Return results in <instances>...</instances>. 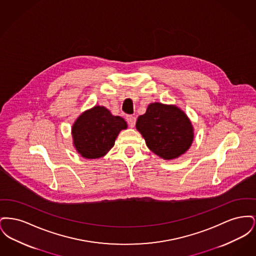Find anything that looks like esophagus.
<instances>
[{
	"label": "esophagus",
	"mask_w": 256,
	"mask_h": 256,
	"mask_svg": "<svg viewBox=\"0 0 256 256\" xmlns=\"http://www.w3.org/2000/svg\"><path fill=\"white\" fill-rule=\"evenodd\" d=\"M126 122L128 124V126L130 128H134V126H135V122H136V118L132 116V115H128L126 117Z\"/></svg>",
	"instance_id": "1"
}]
</instances>
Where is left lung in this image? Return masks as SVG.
Listing matches in <instances>:
<instances>
[{
    "instance_id": "8db88e82",
    "label": "left lung",
    "mask_w": 256,
    "mask_h": 256,
    "mask_svg": "<svg viewBox=\"0 0 256 256\" xmlns=\"http://www.w3.org/2000/svg\"><path fill=\"white\" fill-rule=\"evenodd\" d=\"M136 128L142 134L148 148L161 158H176L192 144L194 134L190 120L174 106L150 104L140 115Z\"/></svg>"
}]
</instances>
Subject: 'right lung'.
Here are the masks:
<instances>
[{"label":"right lung","instance_id":"1","mask_svg":"<svg viewBox=\"0 0 256 256\" xmlns=\"http://www.w3.org/2000/svg\"><path fill=\"white\" fill-rule=\"evenodd\" d=\"M124 128L126 122L120 116H113L104 106H94L74 124V146L86 158H102L114 146L116 137Z\"/></svg>","mask_w":256,"mask_h":256}]
</instances>
